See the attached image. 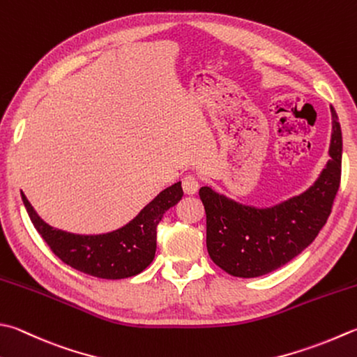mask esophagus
<instances>
[{"mask_svg":"<svg viewBox=\"0 0 357 357\" xmlns=\"http://www.w3.org/2000/svg\"><path fill=\"white\" fill-rule=\"evenodd\" d=\"M198 188H199L198 179L192 176V174H188V176L183 178V190L185 195H195L198 192Z\"/></svg>","mask_w":357,"mask_h":357,"instance_id":"obj_1","label":"esophagus"}]
</instances>
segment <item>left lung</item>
I'll return each mask as SVG.
<instances>
[{"label": "left lung", "instance_id": "8db88e82", "mask_svg": "<svg viewBox=\"0 0 357 357\" xmlns=\"http://www.w3.org/2000/svg\"><path fill=\"white\" fill-rule=\"evenodd\" d=\"M330 160L319 179L298 197L268 208L244 206L211 187L199 188L207 222V250L234 277L254 278L282 268L316 240L331 213L340 185L342 131L331 109Z\"/></svg>", "mask_w": 357, "mask_h": 357}]
</instances>
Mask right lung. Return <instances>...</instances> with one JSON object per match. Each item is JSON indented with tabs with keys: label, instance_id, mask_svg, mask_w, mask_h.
Returning a JSON list of instances; mask_svg holds the SVG:
<instances>
[{
	"label": "right lung",
	"instance_id": "obj_1",
	"mask_svg": "<svg viewBox=\"0 0 357 357\" xmlns=\"http://www.w3.org/2000/svg\"><path fill=\"white\" fill-rule=\"evenodd\" d=\"M181 183L167 187L128 225L100 235H77L40 218L21 192L33 227L63 263L83 274L119 280L141 274L156 254V227L164 213L183 198Z\"/></svg>",
	"mask_w": 357,
	"mask_h": 357
}]
</instances>
